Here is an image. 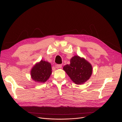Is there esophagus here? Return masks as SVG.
Masks as SVG:
<instances>
[{"instance_id": "obj_1", "label": "esophagus", "mask_w": 122, "mask_h": 122, "mask_svg": "<svg viewBox=\"0 0 122 122\" xmlns=\"http://www.w3.org/2000/svg\"><path fill=\"white\" fill-rule=\"evenodd\" d=\"M62 67V64H57L56 66V67L57 68H61Z\"/></svg>"}]
</instances>
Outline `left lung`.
<instances>
[{"label":"left lung","instance_id":"obj_1","mask_svg":"<svg viewBox=\"0 0 122 122\" xmlns=\"http://www.w3.org/2000/svg\"><path fill=\"white\" fill-rule=\"evenodd\" d=\"M63 70L71 80L76 85L84 84L92 76V66L84 58L74 56L70 60V64L65 65Z\"/></svg>","mask_w":122,"mask_h":122}]
</instances>
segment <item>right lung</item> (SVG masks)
<instances>
[{"instance_id":"add662e5","label":"right lung","mask_w":122,"mask_h":122,"mask_svg":"<svg viewBox=\"0 0 122 122\" xmlns=\"http://www.w3.org/2000/svg\"><path fill=\"white\" fill-rule=\"evenodd\" d=\"M52 73L51 64L41 60L36 63L30 71L31 79L36 82H44L50 77Z\"/></svg>"}]
</instances>
